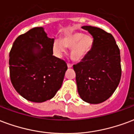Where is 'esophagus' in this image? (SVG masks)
Wrapping results in <instances>:
<instances>
[{
	"label": "esophagus",
	"instance_id": "obj_1",
	"mask_svg": "<svg viewBox=\"0 0 134 134\" xmlns=\"http://www.w3.org/2000/svg\"><path fill=\"white\" fill-rule=\"evenodd\" d=\"M67 67H68V68H71V67H72V64H70V63H68L67 64Z\"/></svg>",
	"mask_w": 134,
	"mask_h": 134
}]
</instances>
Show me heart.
Wrapping results in <instances>:
<instances>
[{
  "label": "heart",
  "instance_id": "1",
  "mask_svg": "<svg viewBox=\"0 0 134 134\" xmlns=\"http://www.w3.org/2000/svg\"><path fill=\"white\" fill-rule=\"evenodd\" d=\"M94 46L92 35L81 32H70L61 40H55L52 44L53 52L57 57H61L66 52L65 47L71 48L70 56L74 61L81 62L89 55Z\"/></svg>",
  "mask_w": 134,
  "mask_h": 134
}]
</instances>
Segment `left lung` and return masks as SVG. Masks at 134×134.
I'll use <instances>...</instances> for the list:
<instances>
[{"label": "left lung", "instance_id": "1", "mask_svg": "<svg viewBox=\"0 0 134 134\" xmlns=\"http://www.w3.org/2000/svg\"><path fill=\"white\" fill-rule=\"evenodd\" d=\"M94 39L89 55L75 64L77 92L83 101L99 104L113 94L121 76L120 51L112 35L99 27H82Z\"/></svg>", "mask_w": 134, "mask_h": 134}]
</instances>
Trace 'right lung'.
<instances>
[{
    "label": "right lung",
    "instance_id": "right-lung-1",
    "mask_svg": "<svg viewBox=\"0 0 134 134\" xmlns=\"http://www.w3.org/2000/svg\"><path fill=\"white\" fill-rule=\"evenodd\" d=\"M54 41L42 27H36L13 44L9 54L10 81L16 92L30 102L51 99L62 87L67 66L52 55Z\"/></svg>",
    "mask_w": 134,
    "mask_h": 134
}]
</instances>
